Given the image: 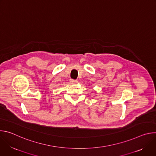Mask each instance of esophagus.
Here are the masks:
<instances>
[{
  "instance_id": "1",
  "label": "esophagus",
  "mask_w": 156,
  "mask_h": 156,
  "mask_svg": "<svg viewBox=\"0 0 156 156\" xmlns=\"http://www.w3.org/2000/svg\"><path fill=\"white\" fill-rule=\"evenodd\" d=\"M70 83H71L72 84H76V83H78V81H77V80H72V79H71V80H70Z\"/></svg>"
}]
</instances>
